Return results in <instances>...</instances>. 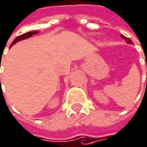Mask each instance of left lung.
<instances>
[{
  "label": "left lung",
  "instance_id": "obj_1",
  "mask_svg": "<svg viewBox=\"0 0 147 147\" xmlns=\"http://www.w3.org/2000/svg\"><path fill=\"white\" fill-rule=\"evenodd\" d=\"M121 38H122V39H124V40H125V41H126L127 43H130V44H132V43H133V41H132L129 38L125 37V35H123V34H121Z\"/></svg>",
  "mask_w": 147,
  "mask_h": 147
}]
</instances>
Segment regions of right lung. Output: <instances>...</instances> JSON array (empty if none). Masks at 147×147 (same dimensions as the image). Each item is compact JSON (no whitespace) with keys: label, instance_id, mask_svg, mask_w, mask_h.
I'll list each match as a JSON object with an SVG mask.
<instances>
[{"label":"right lung","instance_id":"1","mask_svg":"<svg viewBox=\"0 0 147 147\" xmlns=\"http://www.w3.org/2000/svg\"><path fill=\"white\" fill-rule=\"evenodd\" d=\"M38 32L37 31H33V32H28V33H26V34H22V35H19V36H17L14 40H13V41L12 42V44H11V46H13L14 43H16V42H18L19 40H24V39H27V38H29V37H31L33 34H37ZM1 64V62H0ZM1 80V79H0Z\"/></svg>","mask_w":147,"mask_h":147}]
</instances>
